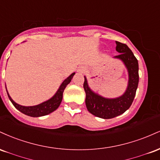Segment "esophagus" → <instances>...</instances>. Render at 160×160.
<instances>
[{"instance_id":"1","label":"esophagus","mask_w":160,"mask_h":160,"mask_svg":"<svg viewBox=\"0 0 160 160\" xmlns=\"http://www.w3.org/2000/svg\"><path fill=\"white\" fill-rule=\"evenodd\" d=\"M78 71L80 73H84V72H86V68L83 67H81L78 69Z\"/></svg>"}]
</instances>
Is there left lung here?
<instances>
[{"label":"left lung","mask_w":160,"mask_h":160,"mask_svg":"<svg viewBox=\"0 0 160 160\" xmlns=\"http://www.w3.org/2000/svg\"><path fill=\"white\" fill-rule=\"evenodd\" d=\"M116 50L120 54L114 56L122 60L128 74V86L124 94L116 98H106L95 93L88 85L84 77L83 88L86 92V105L89 113L103 119H111L127 111L132 104L138 85V62L133 52L125 43L116 41Z\"/></svg>","instance_id":"8db88e82"}]
</instances>
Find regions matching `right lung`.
<instances>
[{"instance_id": "right-lung-1", "label": "right lung", "mask_w": 160, "mask_h": 160, "mask_svg": "<svg viewBox=\"0 0 160 160\" xmlns=\"http://www.w3.org/2000/svg\"><path fill=\"white\" fill-rule=\"evenodd\" d=\"M74 74L75 73H73V74L70 75L68 78L64 80L63 82L61 84V86H60V87L58 88V91L56 92V94L53 95L52 98L49 99V100L46 101L44 102H43V103L38 104V105L35 106H28V107H26V106H22L20 105V104H18L11 98L8 92L7 91V92L10 102L13 104L14 107L17 110H19L20 112H22L24 114L33 117H42V116H45L52 113V112L56 111L57 108L59 107L62 100V97H63L64 90H65V87L67 86L68 84L70 83V82L71 81Z\"/></svg>"}]
</instances>
